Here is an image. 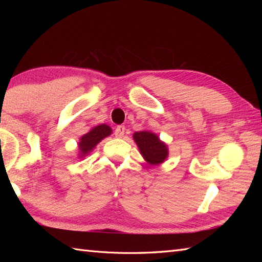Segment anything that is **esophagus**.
Listing matches in <instances>:
<instances>
[{"mask_svg": "<svg viewBox=\"0 0 262 262\" xmlns=\"http://www.w3.org/2000/svg\"><path fill=\"white\" fill-rule=\"evenodd\" d=\"M125 135V126H117L115 129V136L121 138Z\"/></svg>", "mask_w": 262, "mask_h": 262, "instance_id": "obj_1", "label": "esophagus"}]
</instances>
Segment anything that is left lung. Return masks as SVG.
<instances>
[{"label": "left lung", "instance_id": "1", "mask_svg": "<svg viewBox=\"0 0 262 262\" xmlns=\"http://www.w3.org/2000/svg\"><path fill=\"white\" fill-rule=\"evenodd\" d=\"M134 141L137 144L144 160L148 164L158 165L163 163L169 155L166 144L160 140L157 134L148 130L134 133Z\"/></svg>", "mask_w": 262, "mask_h": 262}]
</instances>
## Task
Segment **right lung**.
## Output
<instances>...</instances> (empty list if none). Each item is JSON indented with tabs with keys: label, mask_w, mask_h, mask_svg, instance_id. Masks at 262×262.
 Wrapping results in <instances>:
<instances>
[{
	"label": "right lung",
	"mask_w": 262,
	"mask_h": 262,
	"mask_svg": "<svg viewBox=\"0 0 262 262\" xmlns=\"http://www.w3.org/2000/svg\"><path fill=\"white\" fill-rule=\"evenodd\" d=\"M113 129L105 124L98 125L93 127L90 132L83 135L80 138L79 142V149H80V158H84L92 149L97 146V144L101 142L103 138L111 135Z\"/></svg>",
	"instance_id": "obj_1"
}]
</instances>
